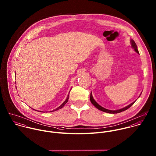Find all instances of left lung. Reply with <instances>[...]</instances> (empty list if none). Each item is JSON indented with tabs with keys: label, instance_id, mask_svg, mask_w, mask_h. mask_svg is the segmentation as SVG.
Wrapping results in <instances>:
<instances>
[{
	"label": "left lung",
	"instance_id": "1",
	"mask_svg": "<svg viewBox=\"0 0 156 156\" xmlns=\"http://www.w3.org/2000/svg\"><path fill=\"white\" fill-rule=\"evenodd\" d=\"M130 43H131L132 47L133 48L134 50L137 53L139 54V51H138V50H137V45H136V44L135 43V42L133 40H132V39H131V40H130ZM140 95H141V94H140ZM140 95H139V97H140ZM90 102L92 103V105H94V106L97 109H98V110H100V111H101L106 112V113H113V114H114V113H120V112H121L124 111H126V110L128 109L130 107H131V106L133 105L134 103V102H135L136 100H135L134 101H133V103H132L131 104L129 105L128 106H126V107H124V108H122V109H118V110H115V111H112V110H109V109H106V108H103V107L101 106L100 105H98V103L95 101V100L94 99V98H93V97H92V92H90Z\"/></svg>",
	"mask_w": 156,
	"mask_h": 156
}]
</instances>
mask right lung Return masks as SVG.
Listing matches in <instances>:
<instances>
[{
  "mask_svg": "<svg viewBox=\"0 0 156 156\" xmlns=\"http://www.w3.org/2000/svg\"><path fill=\"white\" fill-rule=\"evenodd\" d=\"M72 89V88H71V89ZM71 89H70V90H71ZM70 90H69V92H70ZM68 98H69V94H68V96H67V98H66V100H65V101L61 105V106H59L58 108H57L56 109H54V110H53V111H51L50 112H54V111H58V110H59V109H61V108H62L63 107H64V106L67 103V102H68ZM34 110H35V109H34ZM36 111H37V110H35ZM38 112H43V111H38Z\"/></svg>",
  "mask_w": 156,
  "mask_h": 156,
  "instance_id": "1",
  "label": "right lung"
}]
</instances>
